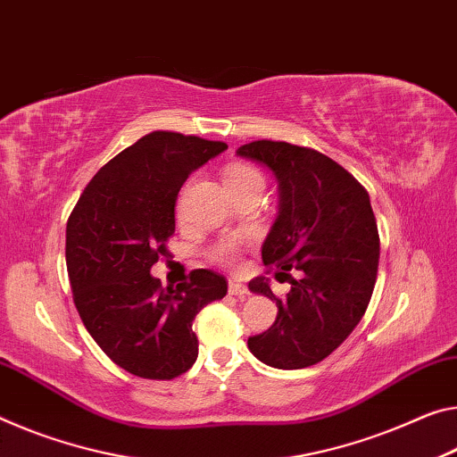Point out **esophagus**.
Returning a JSON list of instances; mask_svg holds the SVG:
<instances>
[{
    "label": "esophagus",
    "mask_w": 457,
    "mask_h": 457,
    "mask_svg": "<svg viewBox=\"0 0 457 457\" xmlns=\"http://www.w3.org/2000/svg\"><path fill=\"white\" fill-rule=\"evenodd\" d=\"M228 291H229V295H234V296H240V299H244V296H248V295H250L248 287L242 285L240 280H229V285H228Z\"/></svg>",
    "instance_id": "esophagus-1"
}]
</instances>
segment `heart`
<instances>
[{"label": "heart", "mask_w": 457, "mask_h": 457, "mask_svg": "<svg viewBox=\"0 0 457 457\" xmlns=\"http://www.w3.org/2000/svg\"><path fill=\"white\" fill-rule=\"evenodd\" d=\"M250 183H262L258 170L252 169L250 164L231 162L226 166V170H223V185L226 187H240V185H250ZM237 250L240 248H237L236 242H223L215 248V260H220V262H226V264L236 262Z\"/></svg>", "instance_id": "b5f03b06"}]
</instances>
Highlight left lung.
<instances>
[{
    "label": "left lung",
    "instance_id": "obj_1",
    "mask_svg": "<svg viewBox=\"0 0 457 457\" xmlns=\"http://www.w3.org/2000/svg\"><path fill=\"white\" fill-rule=\"evenodd\" d=\"M236 154L258 162L278 183V215L262 244L266 266L291 268L287 299L266 277L248 288L277 301L272 328L248 339V350L278 370L313 366L342 345L366 313L378 272L380 242L370 197L344 166L321 152L288 142L258 140Z\"/></svg>",
    "mask_w": 457,
    "mask_h": 457
}]
</instances>
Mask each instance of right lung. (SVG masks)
I'll return each mask as SVG.
<instances>
[{
  "label": "right lung",
  "mask_w": 457,
  "mask_h": 457,
  "mask_svg": "<svg viewBox=\"0 0 457 457\" xmlns=\"http://www.w3.org/2000/svg\"><path fill=\"white\" fill-rule=\"evenodd\" d=\"M223 150L197 136L146 134L101 166L69 217L67 270L81 321L112 361L140 378L189 370L199 353L195 315L228 293V280L205 268L177 288L150 274L169 254L180 187Z\"/></svg>",
  "instance_id": "obj_1"
}]
</instances>
